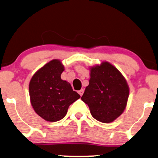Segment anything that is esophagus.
<instances>
[{"instance_id": "34e87169", "label": "esophagus", "mask_w": 158, "mask_h": 158, "mask_svg": "<svg viewBox=\"0 0 158 158\" xmlns=\"http://www.w3.org/2000/svg\"><path fill=\"white\" fill-rule=\"evenodd\" d=\"M83 93H84V89H80V90L79 91V95H80V96H82Z\"/></svg>"}]
</instances>
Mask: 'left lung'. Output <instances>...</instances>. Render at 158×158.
<instances>
[{
    "mask_svg": "<svg viewBox=\"0 0 158 158\" xmlns=\"http://www.w3.org/2000/svg\"><path fill=\"white\" fill-rule=\"evenodd\" d=\"M89 85L81 96L93 117L103 123L115 120L123 113L129 96L126 79L117 68L104 61L89 68Z\"/></svg>",
    "mask_w": 158,
    "mask_h": 158,
    "instance_id": "8db88e82",
    "label": "left lung"
}]
</instances>
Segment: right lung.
<instances>
[{"instance_id":"obj_1","label":"right lung","mask_w":158,"mask_h":158,"mask_svg":"<svg viewBox=\"0 0 158 158\" xmlns=\"http://www.w3.org/2000/svg\"><path fill=\"white\" fill-rule=\"evenodd\" d=\"M64 65L55 59L38 70L29 84L31 103L38 115L48 122L60 120L69 106L80 98L70 83L61 79Z\"/></svg>"}]
</instances>
